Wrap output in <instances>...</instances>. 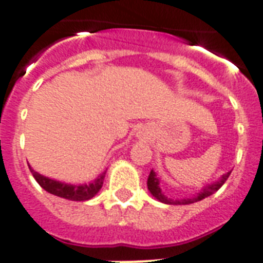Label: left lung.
Returning a JSON list of instances; mask_svg holds the SVG:
<instances>
[{
  "label": "left lung",
  "instance_id": "1",
  "mask_svg": "<svg viewBox=\"0 0 263 263\" xmlns=\"http://www.w3.org/2000/svg\"><path fill=\"white\" fill-rule=\"evenodd\" d=\"M229 175H231V172H228L227 175H224L222 177H221L220 181H217V183L212 184V185H206V187L202 190V191L196 195V198H192V199H181V200H173L171 199V198H168V196L165 195L164 192H162V190L160 188V181H158V179L156 177V173L150 172V175H148V179H147V187L148 190H150V192L153 194V196L154 198H157V199L160 200V202H162V203H168V204H190V203H194V202H198V200H202L204 199V198H208V196L213 195L214 192L218 191L221 188V185L228 180Z\"/></svg>",
  "mask_w": 263,
  "mask_h": 263
}]
</instances>
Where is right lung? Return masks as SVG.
Returning a JSON list of instances; mask_svg holds the SVG:
<instances>
[{"label":"right lung","mask_w":263,"mask_h":263,"mask_svg":"<svg viewBox=\"0 0 263 263\" xmlns=\"http://www.w3.org/2000/svg\"><path fill=\"white\" fill-rule=\"evenodd\" d=\"M30 171L32 173V176L35 177V180L38 181V184L43 190H46L47 192H50L53 195L61 196V198H65V199L69 200H78V202L91 199L101 190L103 184V177H105V173H102L98 179L92 181L91 184L71 185V184L60 183V181L51 180L49 177H45V176L39 175L38 172H35L34 169L30 168Z\"/></svg>","instance_id":"add662e5"}]
</instances>
